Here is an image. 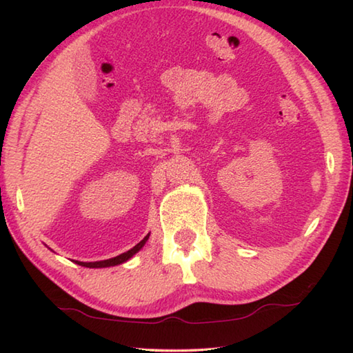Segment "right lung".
Wrapping results in <instances>:
<instances>
[{
	"instance_id": "add662e5",
	"label": "right lung",
	"mask_w": 353,
	"mask_h": 353,
	"mask_svg": "<svg viewBox=\"0 0 353 353\" xmlns=\"http://www.w3.org/2000/svg\"><path fill=\"white\" fill-rule=\"evenodd\" d=\"M148 236H150V234L142 239V241H139L137 245L133 247V249H130V250H127L125 253H121V254H118V256H115V258H110V259H104V261H97V262H80V261H76V264H79V265H81V267H89V268H103V267H112V265H119V264H123V262H125V261H129L134 253H138L142 247H144V244L147 243V239H148Z\"/></svg>"
}]
</instances>
